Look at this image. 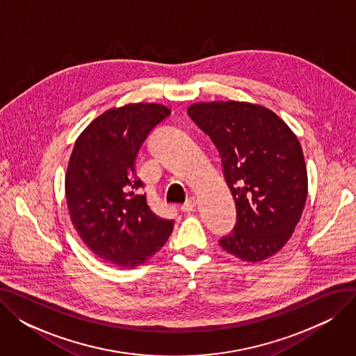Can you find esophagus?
Instances as JSON below:
<instances>
[{
    "label": "esophagus",
    "mask_w": 356,
    "mask_h": 356,
    "mask_svg": "<svg viewBox=\"0 0 356 356\" xmlns=\"http://www.w3.org/2000/svg\"><path fill=\"white\" fill-rule=\"evenodd\" d=\"M196 204H197V202H196V199L195 197H192V199H189L188 202H186L184 204H181V211L183 212H193L195 209H196Z\"/></svg>",
    "instance_id": "obj_1"
}]
</instances>
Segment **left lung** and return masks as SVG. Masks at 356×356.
Returning <instances> with one entry per match:
<instances>
[{
    "instance_id": "left-lung-1",
    "label": "left lung",
    "mask_w": 356,
    "mask_h": 356,
    "mask_svg": "<svg viewBox=\"0 0 356 356\" xmlns=\"http://www.w3.org/2000/svg\"><path fill=\"white\" fill-rule=\"evenodd\" d=\"M188 114L219 149L235 200L236 225L219 245L248 263L277 254L307 199L306 163L296 134L271 109L250 102H197Z\"/></svg>"
}]
</instances>
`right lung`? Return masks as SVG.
Masks as SVG:
<instances>
[{
	"mask_svg": "<svg viewBox=\"0 0 356 356\" xmlns=\"http://www.w3.org/2000/svg\"><path fill=\"white\" fill-rule=\"evenodd\" d=\"M170 112L148 102L111 108L72 149L65 192L73 228L93 254L121 268L143 266L173 231V220L149 209L136 172L141 144Z\"/></svg>",
	"mask_w": 356,
	"mask_h": 356,
	"instance_id": "1",
	"label": "right lung"
}]
</instances>
